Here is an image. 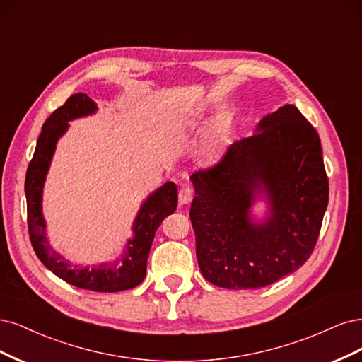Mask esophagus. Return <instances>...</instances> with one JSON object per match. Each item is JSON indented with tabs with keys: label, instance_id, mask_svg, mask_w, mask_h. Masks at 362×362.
Wrapping results in <instances>:
<instances>
[{
	"label": "esophagus",
	"instance_id": "obj_1",
	"mask_svg": "<svg viewBox=\"0 0 362 362\" xmlns=\"http://www.w3.org/2000/svg\"><path fill=\"white\" fill-rule=\"evenodd\" d=\"M192 200V189L189 186H182L179 191V203L180 204H188Z\"/></svg>",
	"mask_w": 362,
	"mask_h": 362
}]
</instances>
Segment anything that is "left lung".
Returning <instances> with one entry per match:
<instances>
[{
    "label": "left lung",
    "instance_id": "8db88e82",
    "mask_svg": "<svg viewBox=\"0 0 362 362\" xmlns=\"http://www.w3.org/2000/svg\"><path fill=\"white\" fill-rule=\"evenodd\" d=\"M198 266L231 290L266 287L304 264L319 238L329 183L320 138L295 105L267 114L212 168L191 176ZM262 197L264 220L250 214Z\"/></svg>",
    "mask_w": 362,
    "mask_h": 362
}]
</instances>
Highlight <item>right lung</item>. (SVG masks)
Returning <instances> with one entry per match:
<instances>
[{
    "label": "right lung",
    "instance_id": "add662e5",
    "mask_svg": "<svg viewBox=\"0 0 362 362\" xmlns=\"http://www.w3.org/2000/svg\"><path fill=\"white\" fill-rule=\"evenodd\" d=\"M96 111V102H93L86 93H76L43 123L25 176L28 231L34 252L58 278L79 288L112 293L134 288L144 279L155 233L162 221L174 214L177 207V186L167 182L146 198L134 219L132 239L127 240L126 248L117 260L103 262L93 267H81L79 264L74 266L60 252H57L46 236V221L42 212L46 174L49 171L58 139L69 129V122L87 117Z\"/></svg>",
    "mask_w": 362,
    "mask_h": 362
}]
</instances>
